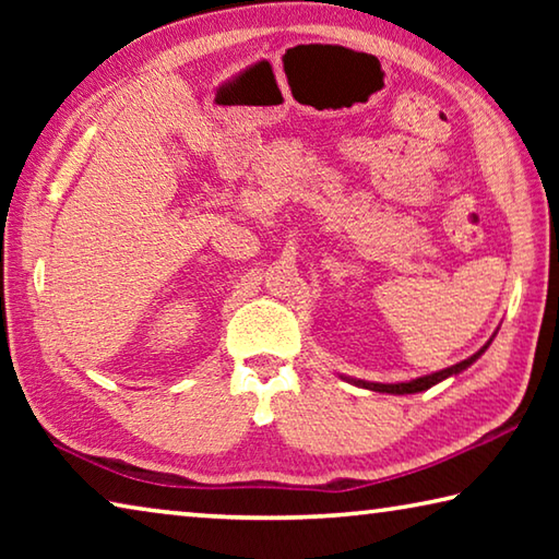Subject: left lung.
Returning <instances> with one entry per match:
<instances>
[{
    "instance_id": "obj_1",
    "label": "left lung",
    "mask_w": 559,
    "mask_h": 559,
    "mask_svg": "<svg viewBox=\"0 0 559 559\" xmlns=\"http://www.w3.org/2000/svg\"><path fill=\"white\" fill-rule=\"evenodd\" d=\"M498 333V330H496ZM496 333L490 335L488 343L478 349V353H473L471 357L461 359V362L447 367V370H439V372H431V374H424V377H416V380H409V382H394V384H382V382H367V380H357V377H347V374H337L340 380H345L349 384L355 386H362V390H370V392H382V394H419V392H427L431 390L433 384H439L443 380H449V377H456L461 374L463 370H468V367L476 362V359L486 353V349L490 347V343H493Z\"/></svg>"
}]
</instances>
